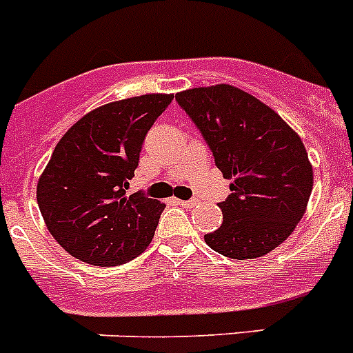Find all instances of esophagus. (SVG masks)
Segmentation results:
<instances>
[{
    "mask_svg": "<svg viewBox=\"0 0 353 353\" xmlns=\"http://www.w3.org/2000/svg\"><path fill=\"white\" fill-rule=\"evenodd\" d=\"M176 203H179L180 207H183V208H192L196 205V201H194V199H189V201H183V199H176Z\"/></svg>",
    "mask_w": 353,
    "mask_h": 353,
    "instance_id": "34e87169",
    "label": "esophagus"
}]
</instances>
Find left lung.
<instances>
[{
	"label": "left lung",
	"instance_id": "8db88e82",
	"mask_svg": "<svg viewBox=\"0 0 353 353\" xmlns=\"http://www.w3.org/2000/svg\"><path fill=\"white\" fill-rule=\"evenodd\" d=\"M207 139L232 194L219 203L223 224L208 248L233 260H254L281 245L302 219L313 166L299 134L256 97L232 84L176 93Z\"/></svg>",
	"mask_w": 353,
	"mask_h": 353
}]
</instances>
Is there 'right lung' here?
<instances>
[{
    "label": "right lung",
    "mask_w": 353,
    "mask_h": 353,
    "mask_svg": "<svg viewBox=\"0 0 353 353\" xmlns=\"http://www.w3.org/2000/svg\"><path fill=\"white\" fill-rule=\"evenodd\" d=\"M173 93H146L95 108L58 141L37 183V203L56 242L95 267L139 256L166 205L125 194L146 132Z\"/></svg>",
    "instance_id": "1"
}]
</instances>
